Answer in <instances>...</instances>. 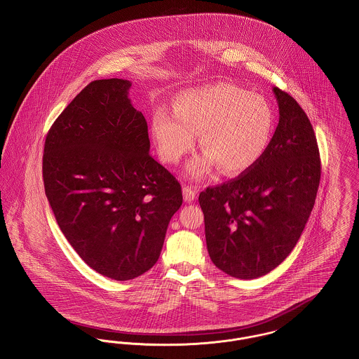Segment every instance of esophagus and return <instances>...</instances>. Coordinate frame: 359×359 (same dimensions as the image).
Returning <instances> with one entry per match:
<instances>
[{"instance_id": "34e87169", "label": "esophagus", "mask_w": 359, "mask_h": 359, "mask_svg": "<svg viewBox=\"0 0 359 359\" xmlns=\"http://www.w3.org/2000/svg\"><path fill=\"white\" fill-rule=\"evenodd\" d=\"M183 198H184V202L191 203L196 198V191L194 190L190 186H184L183 187Z\"/></svg>"}]
</instances>
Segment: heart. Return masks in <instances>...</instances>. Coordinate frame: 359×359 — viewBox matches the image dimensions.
Wrapping results in <instances>:
<instances>
[{
    "mask_svg": "<svg viewBox=\"0 0 359 359\" xmlns=\"http://www.w3.org/2000/svg\"><path fill=\"white\" fill-rule=\"evenodd\" d=\"M274 128V112L266 99L218 83L183 92L173 111L156 108L150 133L167 164H177L195 147V134H201L206 151L191 161L187 173L202 179L217 167L228 176L252 169L269 151Z\"/></svg>",
    "mask_w": 359,
    "mask_h": 359,
    "instance_id": "b5f03b06",
    "label": "heart"
}]
</instances>
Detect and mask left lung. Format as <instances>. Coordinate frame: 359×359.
Returning <instances> with one entry per match:
<instances>
[{"label": "left lung", "mask_w": 359, "mask_h": 359, "mask_svg": "<svg viewBox=\"0 0 359 359\" xmlns=\"http://www.w3.org/2000/svg\"><path fill=\"white\" fill-rule=\"evenodd\" d=\"M279 122L252 169L199 194L212 263L234 278L269 274L293 251L313 209L321 165L311 121L275 86Z\"/></svg>", "instance_id": "8db88e82"}]
</instances>
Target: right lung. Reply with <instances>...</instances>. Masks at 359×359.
Returning <instances> with one entry per match:
<instances>
[{"instance_id":"right-lung-1","label":"right lung","mask_w":359,"mask_h":359,"mask_svg":"<svg viewBox=\"0 0 359 359\" xmlns=\"http://www.w3.org/2000/svg\"><path fill=\"white\" fill-rule=\"evenodd\" d=\"M131 83L96 80L47 133L43 182L66 240L96 273L128 280L150 270L183 203L176 177L150 154Z\"/></svg>"}]
</instances>
